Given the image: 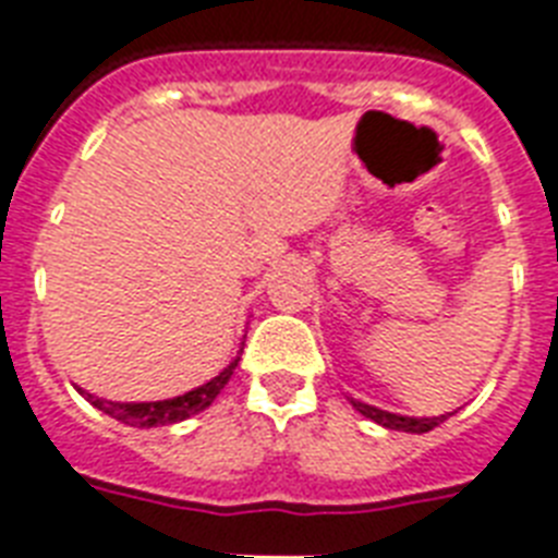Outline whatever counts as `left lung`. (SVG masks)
Masks as SVG:
<instances>
[{
  "label": "left lung",
  "mask_w": 558,
  "mask_h": 558,
  "mask_svg": "<svg viewBox=\"0 0 558 558\" xmlns=\"http://www.w3.org/2000/svg\"><path fill=\"white\" fill-rule=\"evenodd\" d=\"M353 408H356L359 414L373 420V423L385 425V428H393V432H411V434H425L432 432L434 425H440L442 420H449L451 414H440V416H402V414H390V411H381V408H373L367 402H359V399H350Z\"/></svg>",
  "instance_id": "obj_1"
}]
</instances>
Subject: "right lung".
<instances>
[{
	"mask_svg": "<svg viewBox=\"0 0 558 558\" xmlns=\"http://www.w3.org/2000/svg\"><path fill=\"white\" fill-rule=\"evenodd\" d=\"M243 353V350H240ZM240 353L234 356V362L226 367V371L214 376L210 381L199 385V388L187 390L182 397H173V399H159V402H112V399H100L89 390L77 388L83 397L89 399L92 405L109 414L112 420L124 425H133V428H156V425H173V423H182L187 416L199 414L205 408L217 399V393L228 385L231 379V373H234L236 362H240Z\"/></svg>",
	"mask_w": 558,
	"mask_h": 558,
	"instance_id": "1",
	"label": "right lung"
}]
</instances>
